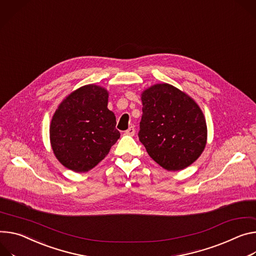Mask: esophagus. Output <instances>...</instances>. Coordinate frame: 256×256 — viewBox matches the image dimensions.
Instances as JSON below:
<instances>
[{"mask_svg":"<svg viewBox=\"0 0 256 256\" xmlns=\"http://www.w3.org/2000/svg\"><path fill=\"white\" fill-rule=\"evenodd\" d=\"M134 134H136V130L134 126H130L126 130V134L128 136H134Z\"/></svg>","mask_w":256,"mask_h":256,"instance_id":"esophagus-1","label":"esophagus"}]
</instances>
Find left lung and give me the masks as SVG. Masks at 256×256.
<instances>
[{"label":"left lung","instance_id":"8db88e82","mask_svg":"<svg viewBox=\"0 0 256 256\" xmlns=\"http://www.w3.org/2000/svg\"><path fill=\"white\" fill-rule=\"evenodd\" d=\"M143 115L138 140L149 156L168 172L190 166L205 149L207 126L196 101L170 84H156L141 94Z\"/></svg>","mask_w":256,"mask_h":256}]
</instances>
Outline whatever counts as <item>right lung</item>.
Masks as SVG:
<instances>
[{
	"instance_id": "add662e5",
	"label": "right lung",
	"mask_w": 256,
	"mask_h": 256,
	"mask_svg": "<svg viewBox=\"0 0 256 256\" xmlns=\"http://www.w3.org/2000/svg\"><path fill=\"white\" fill-rule=\"evenodd\" d=\"M108 90L86 84L66 96L50 124V143L55 157L66 168L86 172L94 168L118 142L120 132L108 109Z\"/></svg>"
}]
</instances>
